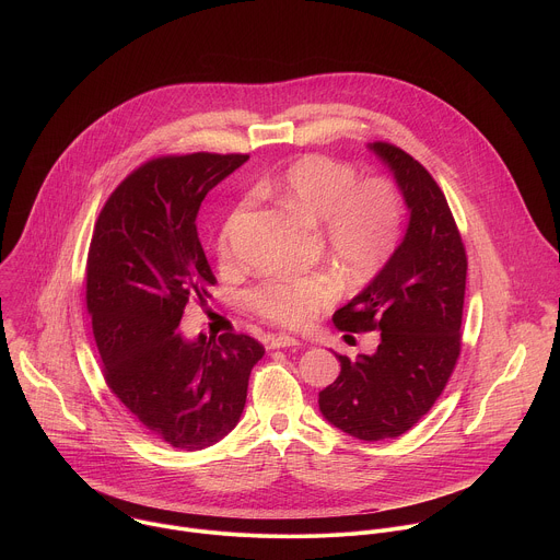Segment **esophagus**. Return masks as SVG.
Segmentation results:
<instances>
[{
	"instance_id": "34e87169",
	"label": "esophagus",
	"mask_w": 560,
	"mask_h": 560,
	"mask_svg": "<svg viewBox=\"0 0 560 560\" xmlns=\"http://www.w3.org/2000/svg\"><path fill=\"white\" fill-rule=\"evenodd\" d=\"M292 346H301L299 339L290 337V335H272L268 339V348L270 350H279V348H292Z\"/></svg>"
}]
</instances>
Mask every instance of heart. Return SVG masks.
I'll return each mask as SVG.
<instances>
[{"label": "heart", "instance_id": "1", "mask_svg": "<svg viewBox=\"0 0 560 560\" xmlns=\"http://www.w3.org/2000/svg\"><path fill=\"white\" fill-rule=\"evenodd\" d=\"M307 223L322 225L328 255L343 275L361 285L376 279L404 242L406 201L385 177L359 179V171L326 154H303L268 188ZM246 212L238 203L221 225L217 253L232 261V232ZM341 279L332 272L305 277H268L248 292V305L266 322L303 328L330 310L341 296Z\"/></svg>", "mask_w": 560, "mask_h": 560}]
</instances>
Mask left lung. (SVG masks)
<instances>
[{
    "mask_svg": "<svg viewBox=\"0 0 560 560\" xmlns=\"http://www.w3.org/2000/svg\"><path fill=\"white\" fill-rule=\"evenodd\" d=\"M396 177L410 225L389 266L332 322L343 332L381 330L374 354H337L341 372L318 392V408L361 441L396 439L443 394L460 357L467 255L434 177L387 141L370 145Z\"/></svg>",
    "mask_w": 560,
    "mask_h": 560,
    "instance_id": "left-lung-1",
    "label": "left lung"
}]
</instances>
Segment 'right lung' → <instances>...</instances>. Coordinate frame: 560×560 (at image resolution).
Instances as JSON below:
<instances>
[{
	"label": "right lung",
	"mask_w": 560,
	"mask_h": 560,
	"mask_svg": "<svg viewBox=\"0 0 560 560\" xmlns=\"http://www.w3.org/2000/svg\"><path fill=\"white\" fill-rule=\"evenodd\" d=\"M246 159H148L104 203L89 248L86 307L106 385L150 434L188 452L236 425L266 352L248 335L186 341L175 332L186 305H208L217 283L199 242V206Z\"/></svg>",
	"instance_id": "obj_1"
}]
</instances>
